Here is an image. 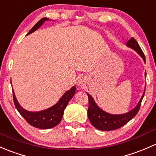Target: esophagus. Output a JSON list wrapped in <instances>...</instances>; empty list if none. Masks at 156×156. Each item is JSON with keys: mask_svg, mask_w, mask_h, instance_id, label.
Returning <instances> with one entry per match:
<instances>
[{"mask_svg": "<svg viewBox=\"0 0 156 156\" xmlns=\"http://www.w3.org/2000/svg\"><path fill=\"white\" fill-rule=\"evenodd\" d=\"M79 85H82V83H81V82H80V83H79Z\"/></svg>", "mask_w": 156, "mask_h": 156, "instance_id": "1", "label": "esophagus"}]
</instances>
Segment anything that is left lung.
<instances>
[{
    "label": "left lung",
    "mask_w": 156,
    "mask_h": 156,
    "mask_svg": "<svg viewBox=\"0 0 156 156\" xmlns=\"http://www.w3.org/2000/svg\"><path fill=\"white\" fill-rule=\"evenodd\" d=\"M126 46L137 52V53L142 58L144 62H146L145 55L134 37H131L127 42ZM144 93H145V89L139 102L134 108L122 114H112L104 111L96 104L92 96L87 93L89 103V109H88V117L89 121L94 128L101 131H112L121 128L137 115L144 96Z\"/></svg>",
    "instance_id": "8db88e82"
}]
</instances>
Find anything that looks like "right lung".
Wrapping results in <instances>:
<instances>
[{"label":"right lung","instance_id":"1","mask_svg":"<svg viewBox=\"0 0 156 156\" xmlns=\"http://www.w3.org/2000/svg\"><path fill=\"white\" fill-rule=\"evenodd\" d=\"M46 21H50V19L46 18V17L41 19L29 30L27 35L33 33L38 28H41ZM76 89V86H73L70 89L67 90L59 99L58 101L53 106L47 109H45V110H41V111L34 112L25 110L20 105V104L17 101L13 90H12V95H13L14 104H15L17 110L21 114V115L26 120L27 122H28L30 126L35 127V128H41V129H49V128H53L60 123L61 120L63 117L64 111H65L68 102L74 95Z\"/></svg>","mask_w":156,"mask_h":156}]
</instances>
